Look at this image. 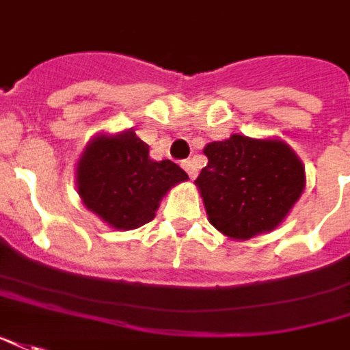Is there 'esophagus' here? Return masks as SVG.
I'll return each instance as SVG.
<instances>
[{
    "mask_svg": "<svg viewBox=\"0 0 350 350\" xmlns=\"http://www.w3.org/2000/svg\"><path fill=\"white\" fill-rule=\"evenodd\" d=\"M183 167H185V171L189 173L190 179H194V177L198 175V170H196V165H194V161L185 160V161H183Z\"/></svg>",
    "mask_w": 350,
    "mask_h": 350,
    "instance_id": "34e87169",
    "label": "esophagus"
}]
</instances>
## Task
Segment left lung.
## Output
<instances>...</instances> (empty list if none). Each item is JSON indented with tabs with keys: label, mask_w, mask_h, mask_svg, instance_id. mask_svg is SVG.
Instances as JSON below:
<instances>
[{
	"label": "left lung",
	"mask_w": 350,
	"mask_h": 350,
	"mask_svg": "<svg viewBox=\"0 0 350 350\" xmlns=\"http://www.w3.org/2000/svg\"><path fill=\"white\" fill-rule=\"evenodd\" d=\"M204 154L196 187L209 223L232 240L274 230L305 189V167L280 139L230 135Z\"/></svg>",
	"instance_id": "left-lung-1"
}]
</instances>
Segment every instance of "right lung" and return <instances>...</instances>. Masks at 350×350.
I'll return each mask as SVG.
<instances>
[{
    "label": "right lung",
    "mask_w": 350,
    "mask_h": 350,
    "mask_svg": "<svg viewBox=\"0 0 350 350\" xmlns=\"http://www.w3.org/2000/svg\"><path fill=\"white\" fill-rule=\"evenodd\" d=\"M187 179L171 160H150L148 144L131 129L93 137L76 170L83 206L120 230L152 221L167 190Z\"/></svg>",
    "instance_id": "add662e5"
}]
</instances>
